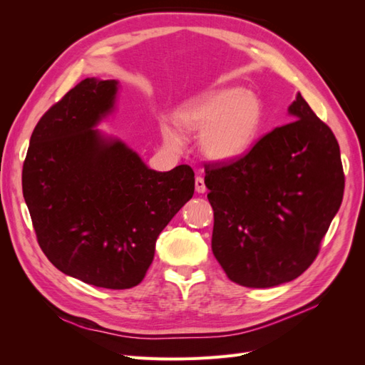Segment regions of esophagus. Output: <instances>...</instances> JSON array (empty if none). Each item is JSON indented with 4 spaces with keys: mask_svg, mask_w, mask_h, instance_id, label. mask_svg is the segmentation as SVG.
<instances>
[{
    "mask_svg": "<svg viewBox=\"0 0 365 365\" xmlns=\"http://www.w3.org/2000/svg\"><path fill=\"white\" fill-rule=\"evenodd\" d=\"M195 189H196L197 193H205L207 187H205V182H204L202 176H196V180H195Z\"/></svg>",
    "mask_w": 365,
    "mask_h": 365,
    "instance_id": "34e87169",
    "label": "esophagus"
}]
</instances>
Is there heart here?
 Instances as JSON below:
<instances>
[{
	"label": "heart",
	"mask_w": 365,
	"mask_h": 365,
	"mask_svg": "<svg viewBox=\"0 0 365 365\" xmlns=\"http://www.w3.org/2000/svg\"><path fill=\"white\" fill-rule=\"evenodd\" d=\"M263 123L260 98L247 90L222 88L182 103L173 121L160 120L164 145L178 150L182 135L200 137V152L213 163L236 161L254 146Z\"/></svg>",
	"instance_id": "b5f03b06"
}]
</instances>
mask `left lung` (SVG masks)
<instances>
[{"instance_id": "1", "label": "left lung", "mask_w": 365, "mask_h": 365, "mask_svg": "<svg viewBox=\"0 0 365 365\" xmlns=\"http://www.w3.org/2000/svg\"><path fill=\"white\" fill-rule=\"evenodd\" d=\"M288 114L292 121L247 155L205 165L213 254L228 279L247 288L288 283L311 267L344 193L334 132L300 93Z\"/></svg>"}]
</instances>
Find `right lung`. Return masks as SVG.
Masks as SVG:
<instances>
[{
  "label": "right lung",
  "mask_w": 365,
  "mask_h": 365,
  "mask_svg": "<svg viewBox=\"0 0 365 365\" xmlns=\"http://www.w3.org/2000/svg\"><path fill=\"white\" fill-rule=\"evenodd\" d=\"M118 82L86 77L30 137L23 193L39 247L63 274L97 288L145 279L161 231L192 200L190 165L149 169L123 140L97 129L117 109Z\"/></svg>",
  "instance_id": "right-lung-1"
}]
</instances>
